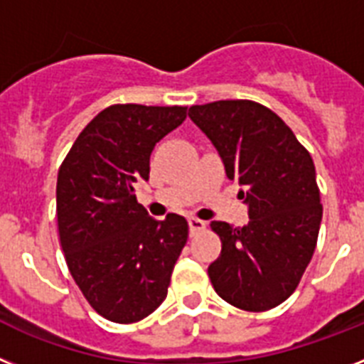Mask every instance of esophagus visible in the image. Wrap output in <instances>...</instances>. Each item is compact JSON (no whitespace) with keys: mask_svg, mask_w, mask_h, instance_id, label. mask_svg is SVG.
Wrapping results in <instances>:
<instances>
[{"mask_svg":"<svg viewBox=\"0 0 364 364\" xmlns=\"http://www.w3.org/2000/svg\"><path fill=\"white\" fill-rule=\"evenodd\" d=\"M188 228H191V233H196L205 228V222L200 218H188Z\"/></svg>","mask_w":364,"mask_h":364,"instance_id":"obj_1","label":"esophagus"}]
</instances>
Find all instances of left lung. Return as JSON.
<instances>
[{
	"label": "left lung",
	"instance_id": "left-lung-1",
	"mask_svg": "<svg viewBox=\"0 0 364 364\" xmlns=\"http://www.w3.org/2000/svg\"><path fill=\"white\" fill-rule=\"evenodd\" d=\"M191 120L213 142L231 181H239L250 222H210L222 252L209 264L222 300L268 311L296 291L314 253L322 205L309 151L291 127L250 100L192 105Z\"/></svg>",
	"mask_w": 364,
	"mask_h": 364
}]
</instances>
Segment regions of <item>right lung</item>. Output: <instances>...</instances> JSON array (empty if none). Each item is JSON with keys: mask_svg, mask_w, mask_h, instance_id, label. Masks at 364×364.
I'll use <instances>...</instances> for the list:
<instances>
[{"mask_svg": "<svg viewBox=\"0 0 364 364\" xmlns=\"http://www.w3.org/2000/svg\"><path fill=\"white\" fill-rule=\"evenodd\" d=\"M187 118V107L111 105L73 142L57 177V220L66 264L103 318L131 323L163 304L188 239L187 220L149 218L135 183L149 155Z\"/></svg>", "mask_w": 364, "mask_h": 364, "instance_id": "add662e5", "label": "right lung"}]
</instances>
